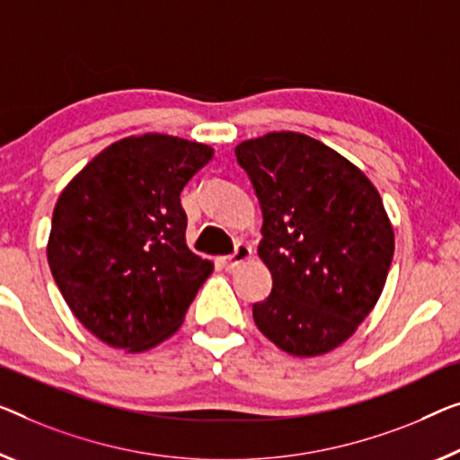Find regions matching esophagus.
Returning a JSON list of instances; mask_svg holds the SVG:
<instances>
[{
  "instance_id": "obj_1",
  "label": "esophagus",
  "mask_w": 460,
  "mask_h": 460,
  "mask_svg": "<svg viewBox=\"0 0 460 460\" xmlns=\"http://www.w3.org/2000/svg\"><path fill=\"white\" fill-rule=\"evenodd\" d=\"M252 258V248L248 243H237V248H235V252L231 253V256H225L223 258V266L227 270H233V269H237L239 264H243L245 260H250Z\"/></svg>"
}]
</instances>
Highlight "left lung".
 Listing matches in <instances>:
<instances>
[{"label": "left lung", "mask_w": 460, "mask_h": 460, "mask_svg": "<svg viewBox=\"0 0 460 460\" xmlns=\"http://www.w3.org/2000/svg\"><path fill=\"white\" fill-rule=\"evenodd\" d=\"M235 156L262 207L258 256L272 274L253 322L296 358L331 353L386 285L394 231L378 190L358 164L305 134L243 140Z\"/></svg>", "instance_id": "8db88e82"}]
</instances>
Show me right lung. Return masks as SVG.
<instances>
[{
    "label": "right lung",
    "mask_w": 460,
    "mask_h": 460,
    "mask_svg": "<svg viewBox=\"0 0 460 460\" xmlns=\"http://www.w3.org/2000/svg\"><path fill=\"white\" fill-rule=\"evenodd\" d=\"M212 156L177 136H128L61 190L47 260L67 307L105 345L142 353L167 341L215 270L188 248L180 202Z\"/></svg>",
    "instance_id": "obj_1"
}]
</instances>
